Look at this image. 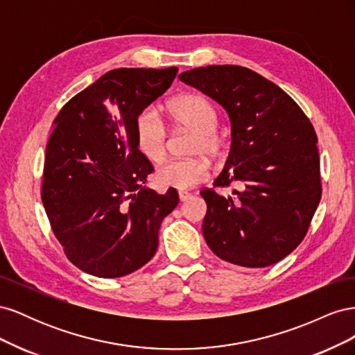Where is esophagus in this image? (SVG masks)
<instances>
[{"mask_svg": "<svg viewBox=\"0 0 355 355\" xmlns=\"http://www.w3.org/2000/svg\"><path fill=\"white\" fill-rule=\"evenodd\" d=\"M191 197H192L191 192H188V191H179V198H180V201H187V200H189Z\"/></svg>", "mask_w": 355, "mask_h": 355, "instance_id": "esophagus-1", "label": "esophagus"}]
</instances>
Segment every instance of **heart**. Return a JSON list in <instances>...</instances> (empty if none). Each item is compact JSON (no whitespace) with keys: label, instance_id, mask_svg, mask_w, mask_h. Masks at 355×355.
<instances>
[{"label":"heart","instance_id":"1","mask_svg":"<svg viewBox=\"0 0 355 355\" xmlns=\"http://www.w3.org/2000/svg\"><path fill=\"white\" fill-rule=\"evenodd\" d=\"M171 121L179 128L192 132L188 153L197 155L188 159L168 161L157 171V182L163 187L188 189L206 180L210 163L206 157L216 158L225 149V137L218 130V111L213 103L200 94H182L167 105ZM136 141L141 153L151 161L161 163L167 155L168 133L164 123L153 111L146 110L136 121Z\"/></svg>","mask_w":355,"mask_h":355}]
</instances>
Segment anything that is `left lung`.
<instances>
[{"instance_id":"8db88e82","label":"left lung","mask_w":355,"mask_h":355,"mask_svg":"<svg viewBox=\"0 0 355 355\" xmlns=\"http://www.w3.org/2000/svg\"><path fill=\"white\" fill-rule=\"evenodd\" d=\"M179 80L220 103L231 120V151L213 187L201 189L202 235L220 259L263 268L292 253L321 198L317 135L300 106L272 81L237 65H209Z\"/></svg>"}]
</instances>
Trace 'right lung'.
I'll return each mask as SVG.
<instances>
[{"mask_svg":"<svg viewBox=\"0 0 355 355\" xmlns=\"http://www.w3.org/2000/svg\"><path fill=\"white\" fill-rule=\"evenodd\" d=\"M178 68H120L65 103L46 148L41 200L56 239L81 271L116 278L153 259L158 230L179 196L145 187L154 171L136 121Z\"/></svg>","mask_w":355,"mask_h":355,"instance_id":"add662e5","label":"right lung"}]
</instances>
